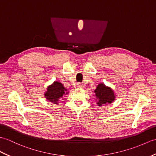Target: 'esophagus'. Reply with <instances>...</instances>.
I'll use <instances>...</instances> for the list:
<instances>
[{"label": "esophagus", "mask_w": 156, "mask_h": 156, "mask_svg": "<svg viewBox=\"0 0 156 156\" xmlns=\"http://www.w3.org/2000/svg\"><path fill=\"white\" fill-rule=\"evenodd\" d=\"M77 86L78 87V88H84V84H82V83L81 82H78L77 84Z\"/></svg>", "instance_id": "34e87169"}]
</instances>
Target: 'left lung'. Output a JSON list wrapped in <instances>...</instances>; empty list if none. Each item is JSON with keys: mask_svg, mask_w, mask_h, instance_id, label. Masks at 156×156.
Here are the masks:
<instances>
[{"mask_svg": "<svg viewBox=\"0 0 156 156\" xmlns=\"http://www.w3.org/2000/svg\"><path fill=\"white\" fill-rule=\"evenodd\" d=\"M94 92L98 102V104L99 106L112 103L114 100L115 96L112 90L108 87H106L104 84H100L97 86Z\"/></svg>", "mask_w": 156, "mask_h": 156, "instance_id": "8db88e82", "label": "left lung"}]
</instances>
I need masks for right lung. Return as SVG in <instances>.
<instances>
[{
  "mask_svg": "<svg viewBox=\"0 0 156 156\" xmlns=\"http://www.w3.org/2000/svg\"><path fill=\"white\" fill-rule=\"evenodd\" d=\"M66 90H67L60 82H54L51 86H49L47 88V92H46L44 96H46V98L50 102L57 104L59 98L66 94ZM66 94H68V92H66Z\"/></svg>",
  "mask_w": 156,
  "mask_h": 156,
  "instance_id": "add662e5",
  "label": "right lung"
}]
</instances>
